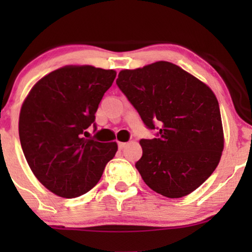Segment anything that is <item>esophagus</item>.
I'll list each match as a JSON object with an SVG mask.
<instances>
[{
  "label": "esophagus",
  "instance_id": "esophagus-1",
  "mask_svg": "<svg viewBox=\"0 0 252 252\" xmlns=\"http://www.w3.org/2000/svg\"><path fill=\"white\" fill-rule=\"evenodd\" d=\"M127 146V143L126 142H118V148H119V150H123L124 148H125Z\"/></svg>",
  "mask_w": 252,
  "mask_h": 252
}]
</instances>
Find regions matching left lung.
Here are the masks:
<instances>
[{"label":"left lung","mask_w":252,"mask_h":252,"mask_svg":"<svg viewBox=\"0 0 252 252\" xmlns=\"http://www.w3.org/2000/svg\"><path fill=\"white\" fill-rule=\"evenodd\" d=\"M156 137L142 139L135 163L154 191L179 198L216 170L223 149L219 103L194 75L168 62L120 71L116 81Z\"/></svg>","instance_id":"8db88e82"}]
</instances>
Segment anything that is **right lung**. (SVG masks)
<instances>
[{
  "label": "right lung",
  "mask_w": 252,
  "mask_h": 252,
  "mask_svg": "<svg viewBox=\"0 0 252 252\" xmlns=\"http://www.w3.org/2000/svg\"><path fill=\"white\" fill-rule=\"evenodd\" d=\"M116 71L89 65L65 66L47 74L20 110L19 139L31 170L41 184L65 198L95 187L117 153L116 142L87 139L95 113Z\"/></svg>",
  "instance_id": "add662e5"
}]
</instances>
